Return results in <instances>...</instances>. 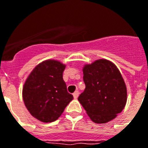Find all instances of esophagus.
I'll use <instances>...</instances> for the list:
<instances>
[{
	"label": "esophagus",
	"mask_w": 148,
	"mask_h": 148,
	"mask_svg": "<svg viewBox=\"0 0 148 148\" xmlns=\"http://www.w3.org/2000/svg\"><path fill=\"white\" fill-rule=\"evenodd\" d=\"M78 95H79V92L78 91H76V92H74V93L73 94V96H74V99H77L78 98Z\"/></svg>",
	"instance_id": "esophagus-1"
}]
</instances>
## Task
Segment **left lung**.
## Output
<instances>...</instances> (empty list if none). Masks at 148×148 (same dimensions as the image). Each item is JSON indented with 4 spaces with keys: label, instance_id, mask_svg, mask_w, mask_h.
I'll use <instances>...</instances> for the list:
<instances>
[{
    "label": "left lung",
    "instance_id": "left-lung-1",
    "mask_svg": "<svg viewBox=\"0 0 148 148\" xmlns=\"http://www.w3.org/2000/svg\"><path fill=\"white\" fill-rule=\"evenodd\" d=\"M83 74L85 89L78 101L94 123L111 121L127 103V87L121 73L113 63L100 59L84 65Z\"/></svg>",
    "mask_w": 148,
    "mask_h": 148
}]
</instances>
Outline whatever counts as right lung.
<instances>
[{
	"mask_svg": "<svg viewBox=\"0 0 148 148\" xmlns=\"http://www.w3.org/2000/svg\"><path fill=\"white\" fill-rule=\"evenodd\" d=\"M65 65L47 60L37 65L25 82L22 97L30 114L43 123L58 119L74 97L63 79Z\"/></svg>",
	"mask_w": 148,
	"mask_h": 148,
	"instance_id": "obj_1",
	"label": "right lung"
}]
</instances>
